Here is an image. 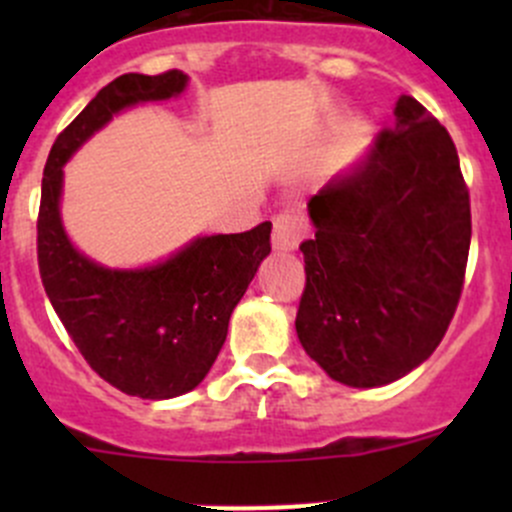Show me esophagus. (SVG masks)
<instances>
[{"instance_id":"obj_1","label":"esophagus","mask_w":512,"mask_h":512,"mask_svg":"<svg viewBox=\"0 0 512 512\" xmlns=\"http://www.w3.org/2000/svg\"><path fill=\"white\" fill-rule=\"evenodd\" d=\"M312 225L297 210H282L272 225V245L275 250H294L304 237H309Z\"/></svg>"}]
</instances>
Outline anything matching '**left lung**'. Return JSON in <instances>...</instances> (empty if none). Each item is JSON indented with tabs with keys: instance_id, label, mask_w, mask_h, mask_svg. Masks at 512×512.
<instances>
[{
	"instance_id": "obj_1",
	"label": "left lung",
	"mask_w": 512,
	"mask_h": 512,
	"mask_svg": "<svg viewBox=\"0 0 512 512\" xmlns=\"http://www.w3.org/2000/svg\"><path fill=\"white\" fill-rule=\"evenodd\" d=\"M359 168L309 200L297 337L334 381L401 379L441 344L463 292L471 195L446 128L396 103Z\"/></svg>"
}]
</instances>
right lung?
<instances>
[{"label": "right lung", "mask_w": 512, "mask_h": 512, "mask_svg": "<svg viewBox=\"0 0 512 512\" xmlns=\"http://www.w3.org/2000/svg\"><path fill=\"white\" fill-rule=\"evenodd\" d=\"M185 84L188 76L178 69L118 76L59 133L41 178L36 257L46 294L91 369L141 399H173L205 379L225 344L232 309L270 255L272 223L198 237L148 270H106L76 252L61 227V168L113 113L163 101Z\"/></svg>", "instance_id": "obj_1"}]
</instances>
